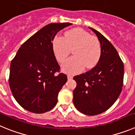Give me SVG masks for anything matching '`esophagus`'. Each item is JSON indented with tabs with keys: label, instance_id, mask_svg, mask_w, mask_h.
Masks as SVG:
<instances>
[{
	"label": "esophagus",
	"instance_id": "esophagus-1",
	"mask_svg": "<svg viewBox=\"0 0 135 135\" xmlns=\"http://www.w3.org/2000/svg\"><path fill=\"white\" fill-rule=\"evenodd\" d=\"M73 78V76L72 75H70V74H68V80H71Z\"/></svg>",
	"mask_w": 135,
	"mask_h": 135
}]
</instances>
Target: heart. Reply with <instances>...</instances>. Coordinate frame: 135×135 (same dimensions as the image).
Listing matches in <instances>:
<instances>
[{
	"label": "heart",
	"mask_w": 135,
	"mask_h": 135,
	"mask_svg": "<svg viewBox=\"0 0 135 135\" xmlns=\"http://www.w3.org/2000/svg\"><path fill=\"white\" fill-rule=\"evenodd\" d=\"M73 49L74 56L61 65L64 72L74 74L80 72L85 67L92 69L98 64L101 54L99 41L86 31L76 28L68 31L65 36H57L53 40V53L58 61H64Z\"/></svg>",
	"instance_id": "b5f03b06"
}]
</instances>
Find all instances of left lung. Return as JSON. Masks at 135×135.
Instances as JSON below:
<instances>
[{
  "label": "left lung",
  "instance_id": "8db88e82",
  "mask_svg": "<svg viewBox=\"0 0 135 135\" xmlns=\"http://www.w3.org/2000/svg\"><path fill=\"white\" fill-rule=\"evenodd\" d=\"M100 42L101 54L96 66L74 77L76 87L73 103L79 112L88 115L101 114L115 102L123 86L124 64L110 42L99 32L89 27Z\"/></svg>",
  "mask_w": 135,
  "mask_h": 135
}]
</instances>
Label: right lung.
I'll return each mask as SVG.
<instances>
[{
    "label": "right lung",
    "mask_w": 135,
    "mask_h": 135,
    "mask_svg": "<svg viewBox=\"0 0 135 135\" xmlns=\"http://www.w3.org/2000/svg\"><path fill=\"white\" fill-rule=\"evenodd\" d=\"M70 23H49L27 39L11 61L9 86L14 98L26 110L42 114L54 108L68 79L59 72L52 41Z\"/></svg>",
    "instance_id": "add662e5"
}]
</instances>
